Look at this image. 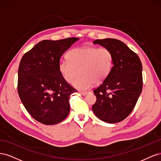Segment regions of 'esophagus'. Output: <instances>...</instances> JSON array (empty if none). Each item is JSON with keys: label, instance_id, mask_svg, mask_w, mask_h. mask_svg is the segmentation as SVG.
<instances>
[{"label": "esophagus", "instance_id": "1", "mask_svg": "<svg viewBox=\"0 0 161 161\" xmlns=\"http://www.w3.org/2000/svg\"><path fill=\"white\" fill-rule=\"evenodd\" d=\"M80 93L82 95L85 96L87 93H88V92H80Z\"/></svg>", "mask_w": 161, "mask_h": 161}]
</instances>
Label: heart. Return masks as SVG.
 <instances>
[{"label": "heart", "instance_id": "b5f03b06", "mask_svg": "<svg viewBox=\"0 0 161 161\" xmlns=\"http://www.w3.org/2000/svg\"><path fill=\"white\" fill-rule=\"evenodd\" d=\"M66 58L69 61L59 62V72L67 82L74 80L79 72L80 75L73 81L72 86L79 91L88 90L94 83L103 82L114 64L113 54L105 47H76L67 53Z\"/></svg>", "mask_w": 161, "mask_h": 161}]
</instances>
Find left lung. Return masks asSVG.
Wrapping results in <instances>:
<instances>
[{"label":"left lung","mask_w":161,"mask_h":161,"mask_svg":"<svg viewBox=\"0 0 161 161\" xmlns=\"http://www.w3.org/2000/svg\"><path fill=\"white\" fill-rule=\"evenodd\" d=\"M93 43L111 52L114 64L108 78L93 91L97 100L92 109L105 122L118 123L131 114L142 92V63L136 53L116 39L97 40Z\"/></svg>","instance_id":"1"}]
</instances>
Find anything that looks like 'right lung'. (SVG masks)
Here are the masks:
<instances>
[{"mask_svg": "<svg viewBox=\"0 0 161 161\" xmlns=\"http://www.w3.org/2000/svg\"><path fill=\"white\" fill-rule=\"evenodd\" d=\"M79 38L43 40L22 57L18 70V93L33 118L45 125L64 120L70 112L69 99L76 90L63 79L60 59Z\"/></svg>", "mask_w": 161, "mask_h": 161, "instance_id": "right-lung-1", "label": "right lung"}]
</instances>
